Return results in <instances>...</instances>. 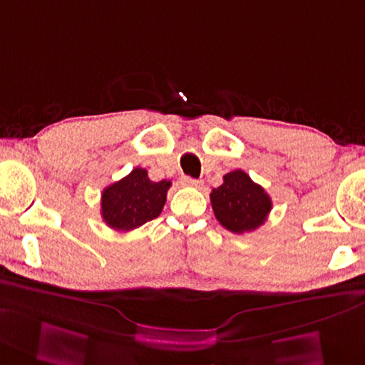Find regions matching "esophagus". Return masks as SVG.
Instances as JSON below:
<instances>
[{
    "label": "esophagus",
    "mask_w": 365,
    "mask_h": 365,
    "mask_svg": "<svg viewBox=\"0 0 365 365\" xmlns=\"http://www.w3.org/2000/svg\"><path fill=\"white\" fill-rule=\"evenodd\" d=\"M183 183L188 185V187H202V182L197 180V178H191V177H183Z\"/></svg>",
    "instance_id": "1"
}]
</instances>
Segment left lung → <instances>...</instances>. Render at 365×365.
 Here are the masks:
<instances>
[{"label":"left lung","instance_id":"left-lung-1","mask_svg":"<svg viewBox=\"0 0 365 365\" xmlns=\"http://www.w3.org/2000/svg\"><path fill=\"white\" fill-rule=\"evenodd\" d=\"M210 202L220 225L234 234L258 230L272 210L267 192L240 169L223 177V185L212 190Z\"/></svg>","mask_w":365,"mask_h":365}]
</instances>
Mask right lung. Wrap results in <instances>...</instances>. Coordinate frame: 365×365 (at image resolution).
<instances>
[{"label":"right lung","mask_w":365,"mask_h":365,"mask_svg":"<svg viewBox=\"0 0 365 365\" xmlns=\"http://www.w3.org/2000/svg\"><path fill=\"white\" fill-rule=\"evenodd\" d=\"M169 188V180L152 182L145 169L135 168L121 180L104 188L101 217L112 230L133 231L160 215Z\"/></svg>","instance_id":"add662e5"}]
</instances>
